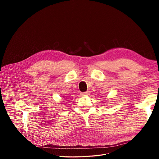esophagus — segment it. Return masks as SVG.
<instances>
[{"label":"esophagus","mask_w":159,"mask_h":159,"mask_svg":"<svg viewBox=\"0 0 159 159\" xmlns=\"http://www.w3.org/2000/svg\"><path fill=\"white\" fill-rule=\"evenodd\" d=\"M89 95V91H86V92H82L80 93V95L81 96H88Z\"/></svg>","instance_id":"obj_1"}]
</instances>
